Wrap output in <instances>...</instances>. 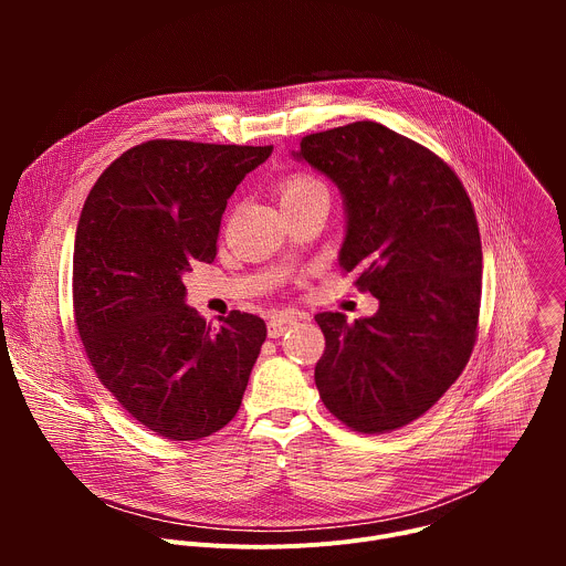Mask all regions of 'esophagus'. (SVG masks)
<instances>
[{"instance_id":"esophagus-1","label":"esophagus","mask_w":566,"mask_h":566,"mask_svg":"<svg viewBox=\"0 0 566 566\" xmlns=\"http://www.w3.org/2000/svg\"><path fill=\"white\" fill-rule=\"evenodd\" d=\"M293 325H297V315L295 313H277L269 322V338H280L286 334Z\"/></svg>"}]
</instances>
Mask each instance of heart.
Wrapping results in <instances>:
<instances>
[{"instance_id":"obj_1","label":"heart","mask_w":566,"mask_h":566,"mask_svg":"<svg viewBox=\"0 0 566 566\" xmlns=\"http://www.w3.org/2000/svg\"><path fill=\"white\" fill-rule=\"evenodd\" d=\"M315 190H325L322 188V184L311 177V175H291L286 177L282 184H280V201H291V199H300V197H306Z\"/></svg>"}]
</instances>
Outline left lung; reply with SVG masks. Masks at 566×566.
<instances>
[{"mask_svg": "<svg viewBox=\"0 0 566 566\" xmlns=\"http://www.w3.org/2000/svg\"><path fill=\"white\" fill-rule=\"evenodd\" d=\"M291 154L338 186L340 269L378 300L354 325L315 315L319 398L356 432H391L426 415L472 354L481 239L470 197L437 154L374 120L304 136Z\"/></svg>", "mask_w": 566, "mask_h": 566, "instance_id": "left-lung-1", "label": "left lung"}]
</instances>
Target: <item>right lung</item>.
I'll return each mask as SVG.
<instances>
[{"label": "right lung", "instance_id": "right-lung-1", "mask_svg": "<svg viewBox=\"0 0 566 566\" xmlns=\"http://www.w3.org/2000/svg\"><path fill=\"white\" fill-rule=\"evenodd\" d=\"M273 145L147 140L92 188L73 244V313L101 382L147 430L197 441L232 421L266 340L232 311L212 329L186 304L184 273L212 262L234 188Z\"/></svg>", "mask_w": 566, "mask_h": 566}]
</instances>
